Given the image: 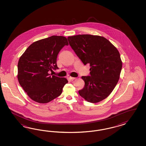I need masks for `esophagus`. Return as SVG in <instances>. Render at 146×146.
<instances>
[{"mask_svg": "<svg viewBox=\"0 0 146 146\" xmlns=\"http://www.w3.org/2000/svg\"><path fill=\"white\" fill-rule=\"evenodd\" d=\"M69 78H70V79L72 80H73L75 79H76V78H74V77H72V76H70Z\"/></svg>", "mask_w": 146, "mask_h": 146, "instance_id": "34e87169", "label": "esophagus"}]
</instances>
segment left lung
<instances>
[{
    "label": "left lung",
    "instance_id": "8db88e82",
    "mask_svg": "<svg viewBox=\"0 0 146 146\" xmlns=\"http://www.w3.org/2000/svg\"><path fill=\"white\" fill-rule=\"evenodd\" d=\"M76 54L86 65L90 64V75L82 76L84 88L80 95L90 103L101 102L108 97L119 79L122 62L119 51L105 37L78 35L67 37Z\"/></svg>",
    "mask_w": 146,
    "mask_h": 146
}]
</instances>
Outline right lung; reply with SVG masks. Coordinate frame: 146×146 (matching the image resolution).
<instances>
[{
	"mask_svg": "<svg viewBox=\"0 0 146 146\" xmlns=\"http://www.w3.org/2000/svg\"><path fill=\"white\" fill-rule=\"evenodd\" d=\"M68 43L65 37L52 36L34 42L20 57L18 79L28 96L40 103H47L60 95L68 82L65 78L49 74L56 70L57 58Z\"/></svg>",
	"mask_w": 146,
	"mask_h": 146,
	"instance_id": "add662e5",
	"label": "right lung"
}]
</instances>
